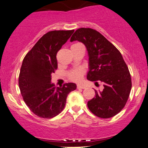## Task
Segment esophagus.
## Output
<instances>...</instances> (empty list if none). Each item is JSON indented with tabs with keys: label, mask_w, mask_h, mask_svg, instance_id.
I'll use <instances>...</instances> for the list:
<instances>
[{
	"label": "esophagus",
	"mask_w": 148,
	"mask_h": 148,
	"mask_svg": "<svg viewBox=\"0 0 148 148\" xmlns=\"http://www.w3.org/2000/svg\"><path fill=\"white\" fill-rule=\"evenodd\" d=\"M77 89H84V88H86V86L81 85V84H77Z\"/></svg>",
	"instance_id": "esophagus-1"
}]
</instances>
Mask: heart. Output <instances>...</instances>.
Returning <instances> with one entry per match:
<instances>
[{"label": "heart", "instance_id": "b5f03b06", "mask_svg": "<svg viewBox=\"0 0 148 148\" xmlns=\"http://www.w3.org/2000/svg\"><path fill=\"white\" fill-rule=\"evenodd\" d=\"M79 43H76L74 44L73 45H78ZM84 75V70L82 69H74L71 71L69 72L68 76L71 80L72 81L75 82H80L82 79V77H83Z\"/></svg>", "mask_w": 148, "mask_h": 148}]
</instances>
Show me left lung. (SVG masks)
<instances>
[{
  "label": "left lung",
  "instance_id": "1",
  "mask_svg": "<svg viewBox=\"0 0 148 148\" xmlns=\"http://www.w3.org/2000/svg\"><path fill=\"white\" fill-rule=\"evenodd\" d=\"M85 45L89 57L87 79L101 82L102 91L95 90V97L88 102L90 112L99 118H109L124 108L132 87L131 77L123 57L118 49L100 32L81 28L74 32L70 41Z\"/></svg>",
  "mask_w": 148,
  "mask_h": 148
}]
</instances>
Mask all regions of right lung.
Masks as SVG:
<instances>
[{
  "instance_id": "1",
  "label": "right lung",
  "mask_w": 148,
  "mask_h": 148,
  "mask_svg": "<svg viewBox=\"0 0 148 148\" xmlns=\"http://www.w3.org/2000/svg\"><path fill=\"white\" fill-rule=\"evenodd\" d=\"M71 30H53L44 34L23 60L19 87L25 103L40 118H52L62 112L66 97L76 89L74 83L56 87L51 73L58 68L56 54L73 33Z\"/></svg>"
}]
</instances>
